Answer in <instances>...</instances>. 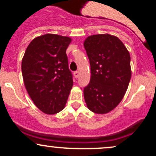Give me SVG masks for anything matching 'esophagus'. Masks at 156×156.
Returning <instances> with one entry per match:
<instances>
[{
    "instance_id": "esophagus-1",
    "label": "esophagus",
    "mask_w": 156,
    "mask_h": 156,
    "mask_svg": "<svg viewBox=\"0 0 156 156\" xmlns=\"http://www.w3.org/2000/svg\"><path fill=\"white\" fill-rule=\"evenodd\" d=\"M74 76L75 78H78V76H79V73L78 72V71H76V72H74Z\"/></svg>"
}]
</instances>
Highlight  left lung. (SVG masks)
Masks as SVG:
<instances>
[{"label": "left lung", "instance_id": "1", "mask_svg": "<svg viewBox=\"0 0 156 156\" xmlns=\"http://www.w3.org/2000/svg\"><path fill=\"white\" fill-rule=\"evenodd\" d=\"M91 67L89 83L84 87L87 107L96 114H106L120 103L130 77V56L118 37L89 36L83 43Z\"/></svg>", "mask_w": 156, "mask_h": 156}]
</instances>
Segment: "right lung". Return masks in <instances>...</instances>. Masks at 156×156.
<instances>
[{"label": "right lung", "instance_id": "1", "mask_svg": "<svg viewBox=\"0 0 156 156\" xmlns=\"http://www.w3.org/2000/svg\"><path fill=\"white\" fill-rule=\"evenodd\" d=\"M72 39L48 34L34 39L25 52L22 73L36 106L44 114L63 110L73 85L66 50Z\"/></svg>", "mask_w": 156, "mask_h": 156}]
</instances>
